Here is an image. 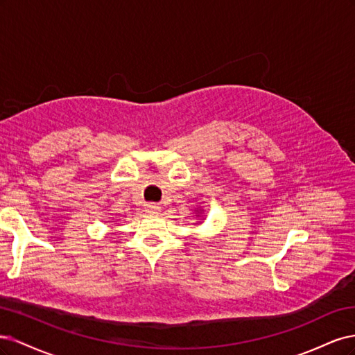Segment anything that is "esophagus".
<instances>
[{"label":"esophagus","mask_w":355,"mask_h":355,"mask_svg":"<svg viewBox=\"0 0 355 355\" xmlns=\"http://www.w3.org/2000/svg\"><path fill=\"white\" fill-rule=\"evenodd\" d=\"M159 206H157V204H146V210L149 211V213H157V211H159Z\"/></svg>","instance_id":"obj_1"}]
</instances>
